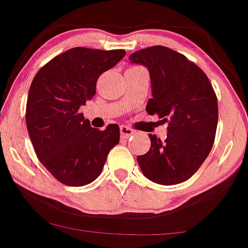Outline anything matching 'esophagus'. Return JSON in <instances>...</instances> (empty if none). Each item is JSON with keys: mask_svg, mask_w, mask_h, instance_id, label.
I'll return each instance as SVG.
<instances>
[{"mask_svg": "<svg viewBox=\"0 0 248 248\" xmlns=\"http://www.w3.org/2000/svg\"><path fill=\"white\" fill-rule=\"evenodd\" d=\"M120 133H121V136L126 139V137H129V136L133 135L134 130L132 129V128H129L127 126H121L120 127Z\"/></svg>", "mask_w": 248, "mask_h": 248, "instance_id": "34e87169", "label": "esophagus"}]
</instances>
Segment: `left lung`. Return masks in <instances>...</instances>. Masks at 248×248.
<instances>
[{
	"mask_svg": "<svg viewBox=\"0 0 248 248\" xmlns=\"http://www.w3.org/2000/svg\"><path fill=\"white\" fill-rule=\"evenodd\" d=\"M132 63L149 70L153 98L147 112L169 122L165 140L149 134L150 150L137 157L145 178L171 186L186 181L198 171L215 141L218 106L210 80L186 56L164 46L137 50Z\"/></svg>",
	"mask_w": 248,
	"mask_h": 248,
	"instance_id": "left-lung-1",
	"label": "left lung"
}]
</instances>
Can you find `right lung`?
<instances>
[{"label": "right lung", "mask_w": 248, "mask_h": 248, "mask_svg": "<svg viewBox=\"0 0 248 248\" xmlns=\"http://www.w3.org/2000/svg\"><path fill=\"white\" fill-rule=\"evenodd\" d=\"M124 55V49L75 47L50 60L32 80L28 132L38 159L60 183L79 187L94 181L120 141L118 124L98 130L78 109L94 95L98 77Z\"/></svg>", "instance_id": "1"}]
</instances>
